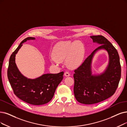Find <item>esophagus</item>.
Returning a JSON list of instances; mask_svg holds the SVG:
<instances>
[{"mask_svg":"<svg viewBox=\"0 0 127 127\" xmlns=\"http://www.w3.org/2000/svg\"><path fill=\"white\" fill-rule=\"evenodd\" d=\"M64 75L65 76V77H69V76L70 75V73H69L68 72H67V71H66V72H64Z\"/></svg>","mask_w":127,"mask_h":127,"instance_id":"esophagus-1","label":"esophagus"}]
</instances>
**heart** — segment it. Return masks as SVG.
Instances as JSON below:
<instances>
[{
    "label": "heart",
    "instance_id": "obj_1",
    "mask_svg": "<svg viewBox=\"0 0 127 127\" xmlns=\"http://www.w3.org/2000/svg\"><path fill=\"white\" fill-rule=\"evenodd\" d=\"M54 62L59 63L66 59L70 69H75L82 64L84 56L83 44L79 41H63L55 45L53 50Z\"/></svg>",
    "mask_w": 127,
    "mask_h": 127
}]
</instances>
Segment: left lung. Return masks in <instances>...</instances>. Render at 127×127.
<instances>
[{
  "label": "left lung",
  "instance_id": "8db88e82",
  "mask_svg": "<svg viewBox=\"0 0 127 127\" xmlns=\"http://www.w3.org/2000/svg\"><path fill=\"white\" fill-rule=\"evenodd\" d=\"M93 42L100 44L80 66L74 70V94L76 99L84 104H96L113 95L118 87L121 78V65L117 50L107 39L102 35L91 36ZM104 49L109 55V64L105 71L93 76L91 63L95 53Z\"/></svg>",
  "mask_w": 127,
  "mask_h": 127
}]
</instances>
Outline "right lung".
<instances>
[{"mask_svg": "<svg viewBox=\"0 0 127 127\" xmlns=\"http://www.w3.org/2000/svg\"><path fill=\"white\" fill-rule=\"evenodd\" d=\"M29 39H35V38H25L11 54L7 71L8 78L14 94L20 99L31 105H43L53 98L56 89L63 79L64 72L45 74L35 79L24 77L15 63V57L22 44Z\"/></svg>", "mask_w": 127, "mask_h": 127, "instance_id": "obj_1", "label": "right lung"}]
</instances>
